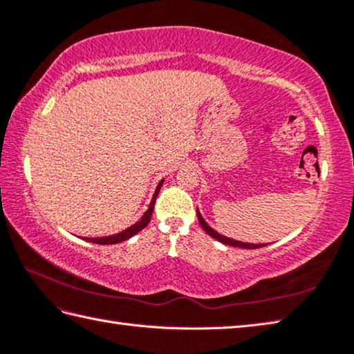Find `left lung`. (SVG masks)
Returning a JSON list of instances; mask_svg holds the SVG:
<instances>
[{"mask_svg": "<svg viewBox=\"0 0 354 354\" xmlns=\"http://www.w3.org/2000/svg\"><path fill=\"white\" fill-rule=\"evenodd\" d=\"M196 214H198V219H199V224H201V227L204 228L205 230V233H209L212 238H214L216 241H219V242H223V244H225V245H232V247H239V248H250V250H253V248H259V247H264L266 244H247V242H241V241H234V239H230V238H225V236H223V234H219L218 232H214L213 228L205 223L204 221V218L201 216V213H199V210H196Z\"/></svg>", "mask_w": 354, "mask_h": 354, "instance_id": "8db88e82", "label": "left lung"}]
</instances>
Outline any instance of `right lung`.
I'll return each instance as SVG.
<instances>
[{
    "label": "right lung",
    "instance_id": "add662e5",
    "mask_svg": "<svg viewBox=\"0 0 354 354\" xmlns=\"http://www.w3.org/2000/svg\"><path fill=\"white\" fill-rule=\"evenodd\" d=\"M162 183H164V181H161V183L158 184L156 190H155V195H153V198H151V203H150V205H149V210L144 213V216H142L140 221H138L136 224H133V225H131V227H129L127 230H124V232L118 233V234H113V236H106V238H86V241H88V242H93V244H101V245H107V244H118V242L127 241L129 238L133 236V234H136L138 232H141L142 228H144L145 225H147V224L150 223L151 212H153V207H155V199H156V196H158L159 189H161Z\"/></svg>",
    "mask_w": 354,
    "mask_h": 354
}]
</instances>
